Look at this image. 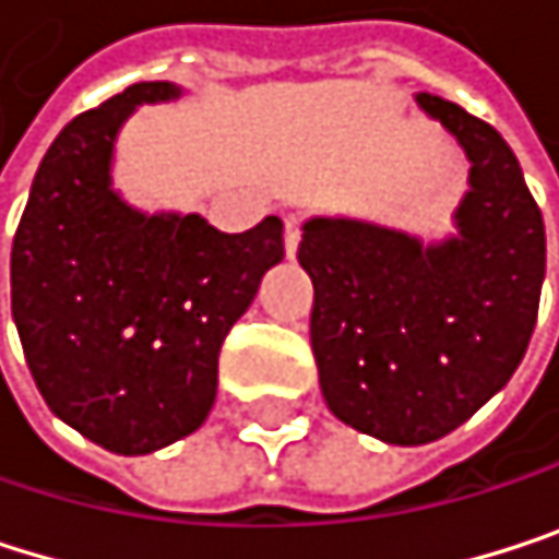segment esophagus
I'll return each mask as SVG.
<instances>
[{"label":"esophagus","instance_id":"esophagus-1","mask_svg":"<svg viewBox=\"0 0 559 559\" xmlns=\"http://www.w3.org/2000/svg\"><path fill=\"white\" fill-rule=\"evenodd\" d=\"M298 241H301V228H298L295 218H288V222H285V251H288V258H295Z\"/></svg>","mask_w":559,"mask_h":559}]
</instances>
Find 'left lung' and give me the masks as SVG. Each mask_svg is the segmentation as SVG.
I'll return each mask as SVG.
<instances>
[{
  "mask_svg": "<svg viewBox=\"0 0 559 559\" xmlns=\"http://www.w3.org/2000/svg\"><path fill=\"white\" fill-rule=\"evenodd\" d=\"M465 150L455 235L423 241L347 215L301 225L311 347L328 409L390 445L468 423L521 367L540 305L547 235L504 136L436 94H416Z\"/></svg>",
  "mask_w": 559,
  "mask_h": 559,
  "instance_id": "8db88e82",
  "label": "left lung"
}]
</instances>
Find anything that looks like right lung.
<instances>
[{"mask_svg": "<svg viewBox=\"0 0 559 559\" xmlns=\"http://www.w3.org/2000/svg\"><path fill=\"white\" fill-rule=\"evenodd\" d=\"M182 97L140 81L74 117L48 146L12 241V318L48 409L117 455L195 432L218 386V350L285 225L225 235L202 215L143 212L110 179L114 143L140 104Z\"/></svg>", "mask_w": 559, "mask_h": 559, "instance_id": "1", "label": "right lung"}]
</instances>
